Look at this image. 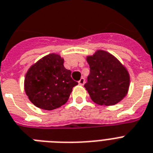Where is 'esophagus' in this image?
I'll list each match as a JSON object with an SVG mask.
<instances>
[{
	"label": "esophagus",
	"mask_w": 153,
	"mask_h": 153,
	"mask_svg": "<svg viewBox=\"0 0 153 153\" xmlns=\"http://www.w3.org/2000/svg\"><path fill=\"white\" fill-rule=\"evenodd\" d=\"M84 83H85V79L84 78H81L80 80L79 81V84L81 85H84Z\"/></svg>",
	"instance_id": "34e87169"
}]
</instances>
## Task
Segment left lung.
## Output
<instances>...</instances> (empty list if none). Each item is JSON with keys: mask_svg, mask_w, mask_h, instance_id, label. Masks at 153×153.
Returning <instances> with one entry per match:
<instances>
[{"mask_svg": "<svg viewBox=\"0 0 153 153\" xmlns=\"http://www.w3.org/2000/svg\"><path fill=\"white\" fill-rule=\"evenodd\" d=\"M89 74L84 87L92 100L100 105H114L128 92L130 75L124 66L114 56L98 50L87 56Z\"/></svg>", "mask_w": 153, "mask_h": 153, "instance_id": "obj_1", "label": "left lung"}]
</instances>
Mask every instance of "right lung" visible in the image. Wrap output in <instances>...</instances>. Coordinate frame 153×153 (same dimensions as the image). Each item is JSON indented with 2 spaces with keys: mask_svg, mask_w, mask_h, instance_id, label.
<instances>
[{
  "mask_svg": "<svg viewBox=\"0 0 153 153\" xmlns=\"http://www.w3.org/2000/svg\"><path fill=\"white\" fill-rule=\"evenodd\" d=\"M64 68V59L51 53L32 65L26 74L25 92L39 108L53 110L64 105L78 82Z\"/></svg>",
  "mask_w": 153,
  "mask_h": 153,
  "instance_id": "1",
  "label": "right lung"
}]
</instances>
